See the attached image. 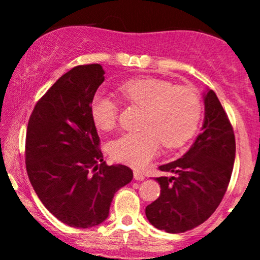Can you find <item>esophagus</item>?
<instances>
[{"mask_svg":"<svg viewBox=\"0 0 260 260\" xmlns=\"http://www.w3.org/2000/svg\"><path fill=\"white\" fill-rule=\"evenodd\" d=\"M133 176H134V180H137V181H143L145 178V176L143 175L140 171H138V170H136V171L133 172Z\"/></svg>","mask_w":260,"mask_h":260,"instance_id":"esophagus-1","label":"esophagus"}]
</instances>
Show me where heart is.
<instances>
[{
    "label": "heart",
    "instance_id": "obj_1",
    "mask_svg": "<svg viewBox=\"0 0 260 260\" xmlns=\"http://www.w3.org/2000/svg\"><path fill=\"white\" fill-rule=\"evenodd\" d=\"M123 99L145 107L140 132L121 134L109 144L116 160L134 168H142L157 153L160 143L176 148L186 143L198 128L203 106L198 94L190 88L176 86L168 80L139 78L120 86ZM118 106L110 95L95 92L90 101V117L103 131L116 126Z\"/></svg>",
    "mask_w": 260,
    "mask_h": 260
}]
</instances>
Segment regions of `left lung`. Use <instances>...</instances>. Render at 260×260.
I'll return each mask as SVG.
<instances>
[{
	"mask_svg": "<svg viewBox=\"0 0 260 260\" xmlns=\"http://www.w3.org/2000/svg\"><path fill=\"white\" fill-rule=\"evenodd\" d=\"M203 100L201 134L183 156L160 166L172 175L155 178L161 193L145 208L149 222L169 234L186 232L208 220L221 203L234 170L236 142L228 115L210 89L203 92Z\"/></svg>",
	"mask_w": 260,
	"mask_h": 260,
	"instance_id": "left-lung-1",
	"label": "left lung"
}]
</instances>
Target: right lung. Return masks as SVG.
Returning a JSON list of instances; mask_svg holds the SVG:
<instances>
[{
    "label": "right lung",
    "mask_w": 260,
    "mask_h": 260,
    "mask_svg": "<svg viewBox=\"0 0 260 260\" xmlns=\"http://www.w3.org/2000/svg\"><path fill=\"white\" fill-rule=\"evenodd\" d=\"M100 64L77 66L38 101L29 118L25 165L44 207L72 228L89 229L109 216L115 193L132 170L106 165L90 117V101L104 82Z\"/></svg>",
    "instance_id": "obj_1"
}]
</instances>
